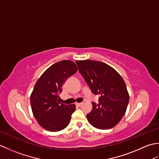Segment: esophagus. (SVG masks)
<instances>
[{"instance_id":"34e87169","label":"esophagus","mask_w":159,"mask_h":159,"mask_svg":"<svg viewBox=\"0 0 159 159\" xmlns=\"http://www.w3.org/2000/svg\"><path fill=\"white\" fill-rule=\"evenodd\" d=\"M76 105L78 106V107H80V106H82L83 104V102H79V103H76Z\"/></svg>"}]
</instances>
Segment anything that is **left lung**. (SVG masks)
<instances>
[{"label":"left lung","mask_w":159,"mask_h":159,"mask_svg":"<svg viewBox=\"0 0 159 159\" xmlns=\"http://www.w3.org/2000/svg\"><path fill=\"white\" fill-rule=\"evenodd\" d=\"M80 73L92 92L99 95L98 104L87 115L89 122L99 129H109L120 122L126 113L129 94L126 83L112 67L92 60L76 61Z\"/></svg>","instance_id":"obj_1"}]
</instances>
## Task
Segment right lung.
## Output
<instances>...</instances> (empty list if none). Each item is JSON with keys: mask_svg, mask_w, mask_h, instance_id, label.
<instances>
[{"mask_svg": "<svg viewBox=\"0 0 159 159\" xmlns=\"http://www.w3.org/2000/svg\"><path fill=\"white\" fill-rule=\"evenodd\" d=\"M77 66L72 61L63 60L49 67L36 82L30 102L33 116L44 129L57 132L70 122L75 104L61 103L59 93L68 77L75 74Z\"/></svg>", "mask_w": 159, "mask_h": 159, "instance_id": "1", "label": "right lung"}]
</instances>
